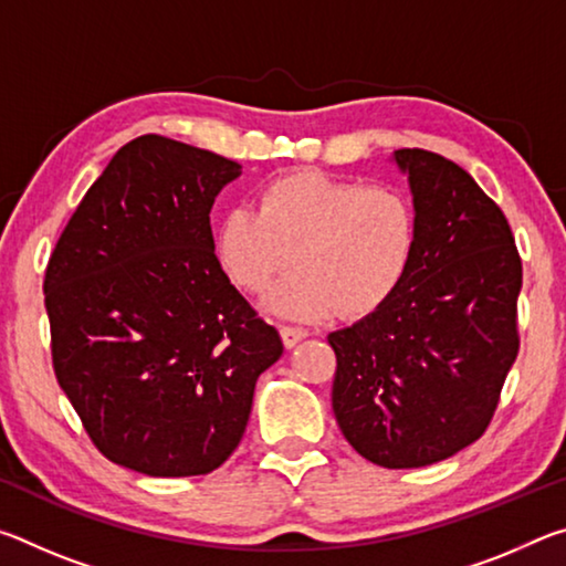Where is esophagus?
<instances>
[{"instance_id":"1","label":"esophagus","mask_w":566,"mask_h":566,"mask_svg":"<svg viewBox=\"0 0 566 566\" xmlns=\"http://www.w3.org/2000/svg\"><path fill=\"white\" fill-rule=\"evenodd\" d=\"M280 334H282L284 347L292 349L296 342H302L306 337V329H302V327H280Z\"/></svg>"}]
</instances>
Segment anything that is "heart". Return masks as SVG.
<instances>
[{
	"mask_svg": "<svg viewBox=\"0 0 566 566\" xmlns=\"http://www.w3.org/2000/svg\"><path fill=\"white\" fill-rule=\"evenodd\" d=\"M417 239V209L401 189L300 169L266 181L256 209H229L214 249L229 280L252 294L294 260L266 304L292 319H324L381 310L407 280Z\"/></svg>",
	"mask_w": 566,
	"mask_h": 566,
	"instance_id": "1",
	"label": "heart"
}]
</instances>
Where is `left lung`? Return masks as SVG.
<instances>
[{"label": "left lung", "mask_w": 566, "mask_h": 566, "mask_svg": "<svg viewBox=\"0 0 566 566\" xmlns=\"http://www.w3.org/2000/svg\"><path fill=\"white\" fill-rule=\"evenodd\" d=\"M419 219L397 294L347 329L332 409L371 464L427 467L486 432L520 352L522 260L510 222L467 171L427 149H397Z\"/></svg>", "instance_id": "1"}]
</instances>
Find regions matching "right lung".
Here are the masks:
<instances>
[{"label":"right lung","instance_id":"obj_1","mask_svg":"<svg viewBox=\"0 0 566 566\" xmlns=\"http://www.w3.org/2000/svg\"><path fill=\"white\" fill-rule=\"evenodd\" d=\"M237 161L132 139L76 207L44 274L52 364L94 447L147 476H197L242 439L256 377L282 357L229 282L209 227Z\"/></svg>","mask_w":566,"mask_h":566}]
</instances>
